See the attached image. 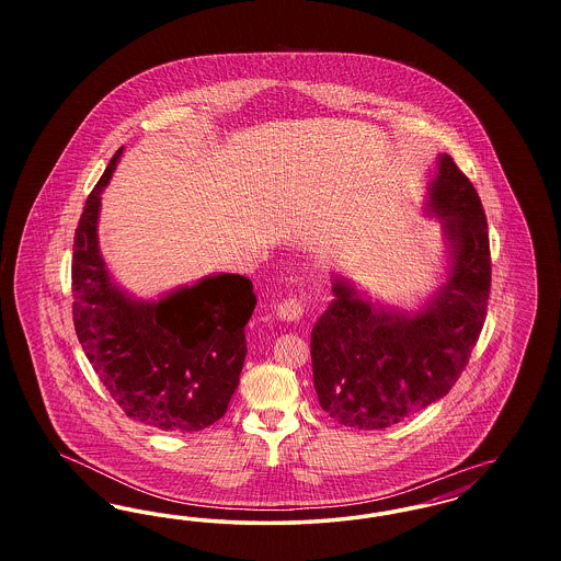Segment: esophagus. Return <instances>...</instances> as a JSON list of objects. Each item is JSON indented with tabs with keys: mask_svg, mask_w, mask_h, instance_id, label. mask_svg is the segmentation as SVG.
Segmentation results:
<instances>
[{
	"mask_svg": "<svg viewBox=\"0 0 561 561\" xmlns=\"http://www.w3.org/2000/svg\"><path fill=\"white\" fill-rule=\"evenodd\" d=\"M302 313H305V302L300 298H296V296L282 300L275 307V316L284 321H298L302 318Z\"/></svg>",
	"mask_w": 561,
	"mask_h": 561,
	"instance_id": "obj_1",
	"label": "esophagus"
}]
</instances>
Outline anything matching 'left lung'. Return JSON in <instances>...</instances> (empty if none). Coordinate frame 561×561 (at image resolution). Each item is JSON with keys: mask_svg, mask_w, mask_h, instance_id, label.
<instances>
[{"mask_svg": "<svg viewBox=\"0 0 561 561\" xmlns=\"http://www.w3.org/2000/svg\"><path fill=\"white\" fill-rule=\"evenodd\" d=\"M427 210L442 220L450 267L419 311H401L332 273L334 300L311 332L320 405L341 425L387 428L442 400L480 339L490 240L480 195L448 153L437 158Z\"/></svg>", "mask_w": 561, "mask_h": 561, "instance_id": "1", "label": "left lung"}]
</instances>
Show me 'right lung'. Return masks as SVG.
<instances>
[{"label": "right lung", "mask_w": 561, "mask_h": 561, "mask_svg": "<svg viewBox=\"0 0 561 561\" xmlns=\"http://www.w3.org/2000/svg\"><path fill=\"white\" fill-rule=\"evenodd\" d=\"M122 151L88 195L76 229V332L94 373L130 419L160 431H202L227 412L240 385L243 328L256 294L236 273L204 277L160 300L134 298L113 282L99 248V213Z\"/></svg>", "instance_id": "1"}]
</instances>
